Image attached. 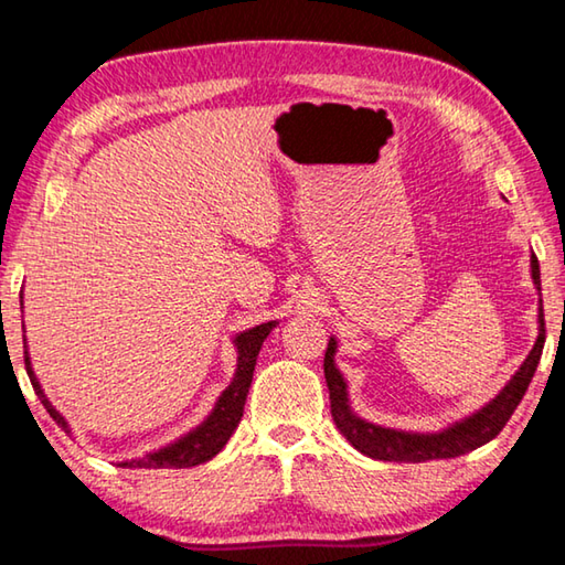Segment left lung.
Listing matches in <instances>:
<instances>
[{"label": "left lung", "instance_id": "obj_1", "mask_svg": "<svg viewBox=\"0 0 565 565\" xmlns=\"http://www.w3.org/2000/svg\"><path fill=\"white\" fill-rule=\"evenodd\" d=\"M531 279L535 291H541V269L535 254H531ZM543 343H546V323H543V301L539 299V337L529 356L519 366V371L509 379L499 394L489 404H483L473 414L448 424L441 431H401V428H386L353 414L349 401V384L337 366V337L329 339L327 356H323V376H327L331 416L339 431L347 436V441L361 451L363 456L376 458V461H398V463H420L434 461V458H456L473 448L493 441L501 434L505 420L511 418L515 406L529 388L535 374V366L541 361Z\"/></svg>", "mask_w": 565, "mask_h": 565}]
</instances>
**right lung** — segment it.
I'll return each instance as SVG.
<instances>
[{"instance_id":"1","label":"right lung","mask_w":565,"mask_h":565,"mask_svg":"<svg viewBox=\"0 0 565 565\" xmlns=\"http://www.w3.org/2000/svg\"><path fill=\"white\" fill-rule=\"evenodd\" d=\"M19 301H22V296H19ZM276 327H279V321H266V323H259V327H252V329L236 333L234 337V349H236L234 379H232V384L222 391V396L216 398L212 414H209L202 424H199L196 428H191L189 434L179 436L177 441H171L167 446L157 448V451H149L139 458H127V461H119V466L121 468H189V466L212 461V458L226 446L228 438H232V434L238 426V420H242V416H244V404L248 396V386H252V379H254L256 356H259L262 343ZM24 363H26V374H30L32 386L36 391V396H40V401L44 404V408L50 411V416L64 428L66 434H72L70 420H66L60 411L52 406V401L46 398L40 379H36V374H34L30 351H26V339H24Z\"/></svg>"}]
</instances>
